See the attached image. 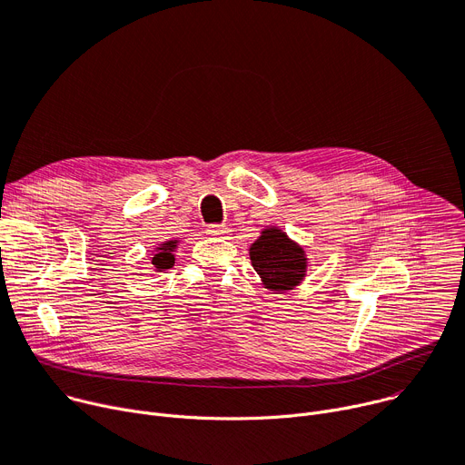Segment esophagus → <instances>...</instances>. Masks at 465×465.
<instances>
[{"label":"esophagus","mask_w":465,"mask_h":465,"mask_svg":"<svg viewBox=\"0 0 465 465\" xmlns=\"http://www.w3.org/2000/svg\"><path fill=\"white\" fill-rule=\"evenodd\" d=\"M207 233L213 237H228L230 235V228L226 226H209Z\"/></svg>","instance_id":"esophagus-1"}]
</instances>
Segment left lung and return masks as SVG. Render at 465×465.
I'll return each mask as SVG.
<instances>
[{
  "mask_svg": "<svg viewBox=\"0 0 465 465\" xmlns=\"http://www.w3.org/2000/svg\"><path fill=\"white\" fill-rule=\"evenodd\" d=\"M249 256L262 286L269 293H286L301 286L308 271V252L282 228L265 226L251 242Z\"/></svg>",
  "mask_w": 465,
  "mask_h": 465,
  "instance_id": "1",
  "label": "left lung"
}]
</instances>
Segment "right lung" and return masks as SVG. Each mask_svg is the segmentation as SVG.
I'll use <instances>...</instances> for the list:
<instances>
[{
	"label": "right lung",
	"instance_id": "1",
	"mask_svg": "<svg viewBox=\"0 0 465 465\" xmlns=\"http://www.w3.org/2000/svg\"><path fill=\"white\" fill-rule=\"evenodd\" d=\"M181 244V239L179 237H172L168 241H163L159 244L153 246L151 251V258H149V263L153 265V271L154 272H163L170 267H173L175 263V251L179 249Z\"/></svg>",
	"mask_w": 465,
	"mask_h": 465
}]
</instances>
